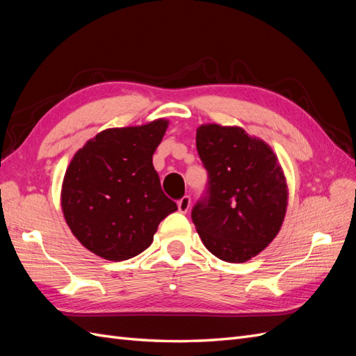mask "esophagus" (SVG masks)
I'll use <instances>...</instances> for the list:
<instances>
[{
    "instance_id": "esophagus-1",
    "label": "esophagus",
    "mask_w": 356,
    "mask_h": 356,
    "mask_svg": "<svg viewBox=\"0 0 356 356\" xmlns=\"http://www.w3.org/2000/svg\"><path fill=\"white\" fill-rule=\"evenodd\" d=\"M190 204H191V199H190V196L181 197V199L178 200V211H179L181 213H186V212H188V209H190Z\"/></svg>"
}]
</instances>
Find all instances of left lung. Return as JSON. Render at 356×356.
<instances>
[{"mask_svg": "<svg viewBox=\"0 0 356 356\" xmlns=\"http://www.w3.org/2000/svg\"><path fill=\"white\" fill-rule=\"evenodd\" d=\"M196 147L208 186L191 218L208 251L227 263L260 254L281 230L288 190L277 157L242 127L202 124Z\"/></svg>", "mask_w": 356, "mask_h": 356, "instance_id": "1", "label": "left lung"}]
</instances>
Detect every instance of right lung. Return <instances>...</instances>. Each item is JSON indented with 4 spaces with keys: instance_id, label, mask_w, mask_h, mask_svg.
<instances>
[{
    "instance_id": "add662e5",
    "label": "right lung",
    "mask_w": 356,
    "mask_h": 356,
    "mask_svg": "<svg viewBox=\"0 0 356 356\" xmlns=\"http://www.w3.org/2000/svg\"><path fill=\"white\" fill-rule=\"evenodd\" d=\"M166 129L163 118L106 129L71 160L62 184L63 217L80 243L105 260L145 251L160 221L178 209L153 166Z\"/></svg>"
}]
</instances>
